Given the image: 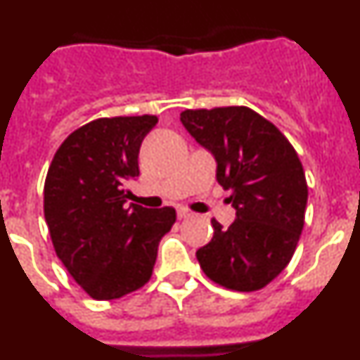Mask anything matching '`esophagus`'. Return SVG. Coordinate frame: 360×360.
<instances>
[{
  "label": "esophagus",
  "instance_id": "34e87169",
  "mask_svg": "<svg viewBox=\"0 0 360 360\" xmlns=\"http://www.w3.org/2000/svg\"><path fill=\"white\" fill-rule=\"evenodd\" d=\"M193 212L189 211V209H186V207H180L178 209V218L180 219H187V218H193Z\"/></svg>",
  "mask_w": 360,
  "mask_h": 360
}]
</instances>
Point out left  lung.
I'll use <instances>...</instances> for the list:
<instances>
[{"label":"left lung","mask_w":360,"mask_h":360,"mask_svg":"<svg viewBox=\"0 0 360 360\" xmlns=\"http://www.w3.org/2000/svg\"><path fill=\"white\" fill-rule=\"evenodd\" d=\"M180 120L214 155L216 180L236 209L229 229L212 218L214 236L196 250L200 266L219 287L259 290L290 263L303 231V164L287 136L247 106L186 110Z\"/></svg>","instance_id":"obj_1"}]
</instances>
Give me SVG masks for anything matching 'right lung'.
I'll list each match as a JSON object with an SVG mask.
<instances>
[{"instance_id":"right-lung-1","label":"right lung","mask_w":360,"mask_h":360,"mask_svg":"<svg viewBox=\"0 0 360 360\" xmlns=\"http://www.w3.org/2000/svg\"><path fill=\"white\" fill-rule=\"evenodd\" d=\"M155 115L104 117L66 136L44 180V219L57 257L82 290L119 299L151 279L158 243L176 221L173 207L126 203L139 151Z\"/></svg>"}]
</instances>
